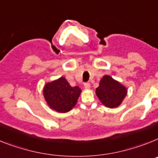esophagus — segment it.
I'll return each mask as SVG.
<instances>
[{
  "label": "esophagus",
  "mask_w": 158,
  "mask_h": 158,
  "mask_svg": "<svg viewBox=\"0 0 158 158\" xmlns=\"http://www.w3.org/2000/svg\"><path fill=\"white\" fill-rule=\"evenodd\" d=\"M90 87V84L89 83H84V88L86 89H89Z\"/></svg>",
  "instance_id": "esophagus-1"
}]
</instances>
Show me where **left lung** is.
I'll use <instances>...</instances> for the list:
<instances>
[{
    "instance_id": "1",
    "label": "left lung",
    "mask_w": 158,
    "mask_h": 158,
    "mask_svg": "<svg viewBox=\"0 0 158 158\" xmlns=\"http://www.w3.org/2000/svg\"><path fill=\"white\" fill-rule=\"evenodd\" d=\"M95 94L105 106L115 108L123 102L127 94V89L118 81L106 75L100 80L99 86L96 88Z\"/></svg>"
}]
</instances>
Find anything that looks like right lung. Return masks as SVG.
I'll list each match as a JSON object with an SVG mask.
<instances>
[{"mask_svg":"<svg viewBox=\"0 0 158 158\" xmlns=\"http://www.w3.org/2000/svg\"><path fill=\"white\" fill-rule=\"evenodd\" d=\"M81 91L79 87H71L64 77L47 83L43 90L48 105L59 113L70 111L77 102Z\"/></svg>","mask_w":158,"mask_h":158,"instance_id":"obj_1","label":"right lung"}]
</instances>
